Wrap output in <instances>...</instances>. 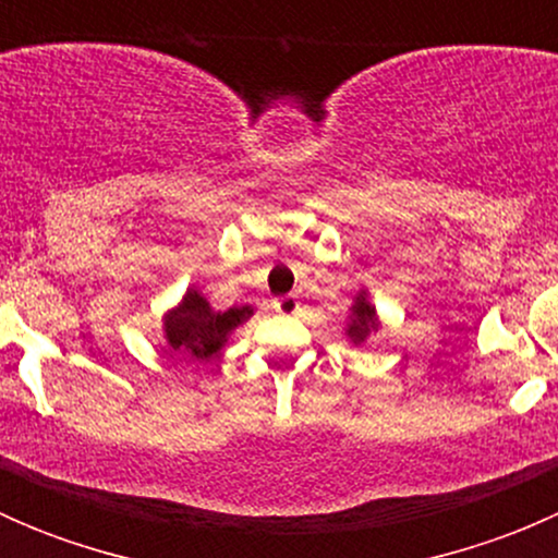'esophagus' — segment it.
<instances>
[{"mask_svg":"<svg viewBox=\"0 0 558 558\" xmlns=\"http://www.w3.org/2000/svg\"><path fill=\"white\" fill-rule=\"evenodd\" d=\"M272 305H275V311H278L280 315H294L296 311H300V300H296L294 294L280 296V300H275Z\"/></svg>","mask_w":558,"mask_h":558,"instance_id":"1","label":"esophagus"}]
</instances>
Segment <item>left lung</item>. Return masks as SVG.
<instances>
[{
	"instance_id": "obj_1",
	"label": "left lung",
	"mask_w": 558,
	"mask_h": 558,
	"mask_svg": "<svg viewBox=\"0 0 558 558\" xmlns=\"http://www.w3.org/2000/svg\"><path fill=\"white\" fill-rule=\"evenodd\" d=\"M380 329V318L375 305L369 302L367 291H359L353 296V305H351V315H348V326H345V337L353 342V345H364L375 331Z\"/></svg>"
}]
</instances>
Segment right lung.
Returning <instances> with one entry per match:
<instances>
[{
  "label": "right lung",
  "instance_id": "obj_1",
  "mask_svg": "<svg viewBox=\"0 0 558 558\" xmlns=\"http://www.w3.org/2000/svg\"><path fill=\"white\" fill-rule=\"evenodd\" d=\"M253 315L251 305L229 307V311H213L210 302L196 289H189L183 300L165 313V340L170 351L180 353L189 362H205L213 353L221 351L229 342L232 331L245 324Z\"/></svg>",
  "mask_w": 558,
  "mask_h": 558
}]
</instances>
